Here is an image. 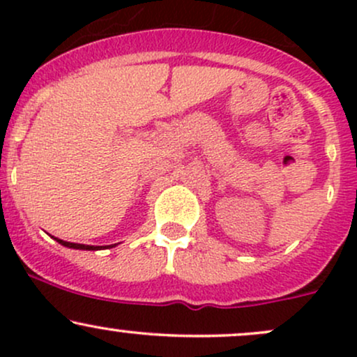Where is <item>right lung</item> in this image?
Instances as JSON below:
<instances>
[{
    "instance_id": "1",
    "label": "right lung",
    "mask_w": 357,
    "mask_h": 357,
    "mask_svg": "<svg viewBox=\"0 0 357 357\" xmlns=\"http://www.w3.org/2000/svg\"><path fill=\"white\" fill-rule=\"evenodd\" d=\"M59 241L60 245H63V247L67 248H75V250H100L102 247H93V245H80V243H70V241H63L60 238H55ZM112 247H116V245H112Z\"/></svg>"
}]
</instances>
